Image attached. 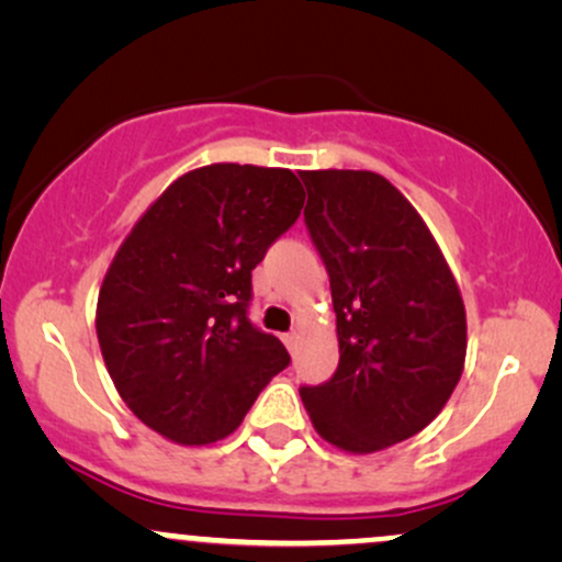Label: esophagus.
<instances>
[{"label":"esophagus","instance_id":"34e87169","mask_svg":"<svg viewBox=\"0 0 562 562\" xmlns=\"http://www.w3.org/2000/svg\"><path fill=\"white\" fill-rule=\"evenodd\" d=\"M282 340H285V346H288V351L293 353L295 351V346H299V333H288V335H282Z\"/></svg>","mask_w":562,"mask_h":562}]
</instances>
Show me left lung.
Wrapping results in <instances>:
<instances>
[{"label":"left lung","mask_w":562,"mask_h":562,"mask_svg":"<svg viewBox=\"0 0 562 562\" xmlns=\"http://www.w3.org/2000/svg\"><path fill=\"white\" fill-rule=\"evenodd\" d=\"M303 211L327 274L340 362L301 398L333 447L370 454L436 420L460 383L465 303L423 216L375 171H303Z\"/></svg>","instance_id":"8db88e82"}]
</instances>
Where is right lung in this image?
Returning <instances> with one entry per match:
<instances>
[{
	"label": "right lung",
	"mask_w": 562,
	"mask_h": 562,
	"mask_svg": "<svg viewBox=\"0 0 562 562\" xmlns=\"http://www.w3.org/2000/svg\"><path fill=\"white\" fill-rule=\"evenodd\" d=\"M301 209L290 169L211 164L166 187L128 232L97 295V340L147 428L184 447L227 438L290 364L248 303L250 272Z\"/></svg>",
	"instance_id": "1"
}]
</instances>
